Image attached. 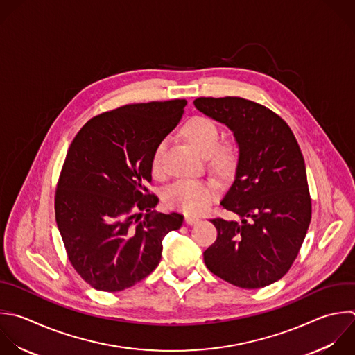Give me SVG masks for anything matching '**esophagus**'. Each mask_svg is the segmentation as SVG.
Instances as JSON below:
<instances>
[{
  "label": "esophagus",
  "instance_id": "obj_1",
  "mask_svg": "<svg viewBox=\"0 0 355 355\" xmlns=\"http://www.w3.org/2000/svg\"><path fill=\"white\" fill-rule=\"evenodd\" d=\"M198 220H200V219H198L197 216H190V215H189V216L184 218V222H186L187 225H190V226H191V225H196Z\"/></svg>",
  "mask_w": 355,
  "mask_h": 355
}]
</instances>
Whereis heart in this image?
Here are the masks:
<instances>
[{
	"mask_svg": "<svg viewBox=\"0 0 355 355\" xmlns=\"http://www.w3.org/2000/svg\"><path fill=\"white\" fill-rule=\"evenodd\" d=\"M183 135L190 144L204 157H208L211 165L216 171H226L233 159L232 148L229 146H219L220 136L216 125L204 116H194L183 126ZM166 141L162 140L154 148L151 157V171L155 175L162 173L164 154ZM216 189L211 182L182 179L175 182L165 194V201L171 208L183 211L186 214L202 212L215 198Z\"/></svg>",
	"mask_w": 355,
	"mask_h": 355,
	"instance_id": "b5f03b06",
	"label": "heart"
}]
</instances>
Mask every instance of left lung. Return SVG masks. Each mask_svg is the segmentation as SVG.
Returning a JSON list of instances; mask_svg holds the SVG:
<instances>
[{
  "mask_svg": "<svg viewBox=\"0 0 355 355\" xmlns=\"http://www.w3.org/2000/svg\"><path fill=\"white\" fill-rule=\"evenodd\" d=\"M194 107L225 125L239 155L220 205L240 220L211 219L218 230L204 251L207 268L243 288H259L287 273L311 222L305 164L287 123L240 97H200Z\"/></svg>",
  "mask_w": 355,
  "mask_h": 355,
  "instance_id": "1",
  "label": "left lung"
}]
</instances>
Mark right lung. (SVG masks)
<instances>
[{
  "label": "right lung",
  "instance_id": "1",
  "mask_svg": "<svg viewBox=\"0 0 355 355\" xmlns=\"http://www.w3.org/2000/svg\"><path fill=\"white\" fill-rule=\"evenodd\" d=\"M186 100L130 104L90 119L73 139L55 193L69 261L94 288L121 291L159 263L162 240L183 215L153 211L154 148L180 122ZM146 214L141 220V215Z\"/></svg>",
  "mask_w": 355,
  "mask_h": 355
}]
</instances>
